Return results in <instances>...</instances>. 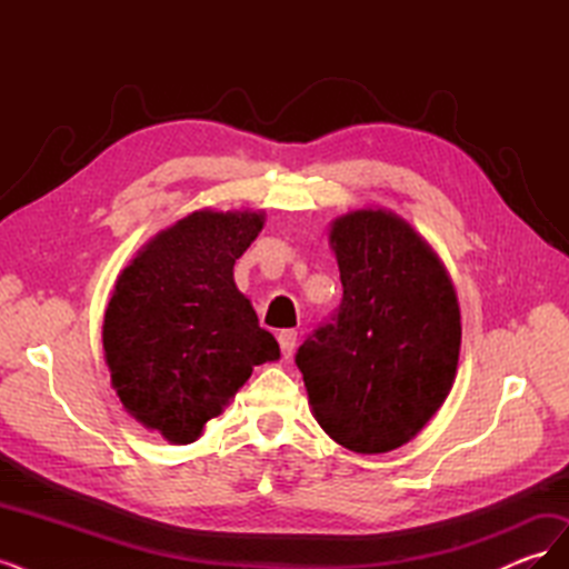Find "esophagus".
I'll return each instance as SVG.
<instances>
[{
	"mask_svg": "<svg viewBox=\"0 0 569 569\" xmlns=\"http://www.w3.org/2000/svg\"><path fill=\"white\" fill-rule=\"evenodd\" d=\"M297 339H299V332H297V330H282V332L278 335V341H280V349H282V356H284V358H291V353H295Z\"/></svg>",
	"mask_w": 569,
	"mask_h": 569,
	"instance_id": "1",
	"label": "esophagus"
}]
</instances>
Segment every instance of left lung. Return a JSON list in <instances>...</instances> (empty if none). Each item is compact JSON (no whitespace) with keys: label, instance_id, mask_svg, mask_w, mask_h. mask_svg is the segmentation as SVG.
Returning <instances> with one entry per match:
<instances>
[{"label":"left lung","instance_id":"obj_1","mask_svg":"<svg viewBox=\"0 0 569 569\" xmlns=\"http://www.w3.org/2000/svg\"><path fill=\"white\" fill-rule=\"evenodd\" d=\"M343 299L297 353L313 418L343 449L387 453L449 396L460 356L451 274L406 218L358 209L330 226Z\"/></svg>","mask_w":569,"mask_h":569}]
</instances>
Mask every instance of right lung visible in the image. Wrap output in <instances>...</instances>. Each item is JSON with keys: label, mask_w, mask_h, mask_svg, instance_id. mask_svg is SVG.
<instances>
[{"label": "right lung", "mask_w": 569, "mask_h": 569, "mask_svg": "<svg viewBox=\"0 0 569 569\" xmlns=\"http://www.w3.org/2000/svg\"><path fill=\"white\" fill-rule=\"evenodd\" d=\"M266 211L201 209L161 230L118 274L101 325L126 412L170 443H192L256 366L280 358L234 284V261Z\"/></svg>", "instance_id": "add662e5"}]
</instances>
